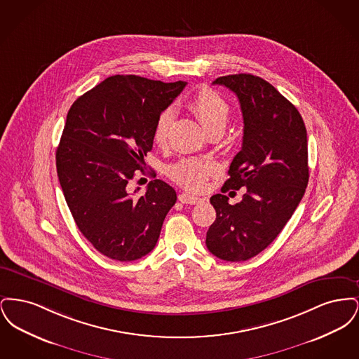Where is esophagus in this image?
<instances>
[{
	"mask_svg": "<svg viewBox=\"0 0 359 359\" xmlns=\"http://www.w3.org/2000/svg\"><path fill=\"white\" fill-rule=\"evenodd\" d=\"M179 201H180L182 203H184V205H198L202 199L198 198V196H195V195H191L189 192H182V194L179 195Z\"/></svg>",
	"mask_w": 359,
	"mask_h": 359,
	"instance_id": "obj_1",
	"label": "esophagus"
}]
</instances>
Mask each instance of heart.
Segmentation results:
<instances>
[{"mask_svg": "<svg viewBox=\"0 0 359 359\" xmlns=\"http://www.w3.org/2000/svg\"><path fill=\"white\" fill-rule=\"evenodd\" d=\"M191 111L202 122L208 133L223 132L231 116L229 102L218 93L208 87L199 88L188 101ZM173 111L172 109L163 110L154 122V140L158 145H165L170 136ZM215 172L214 164L199 157H183L173 163L168 168V175L179 186L191 191H202L208 177Z\"/></svg>", "mask_w": 359, "mask_h": 359, "instance_id": "1", "label": "heart"}]
</instances>
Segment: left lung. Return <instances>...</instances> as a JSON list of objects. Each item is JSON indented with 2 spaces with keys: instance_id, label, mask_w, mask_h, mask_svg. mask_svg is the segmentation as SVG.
Instances as JSON below:
<instances>
[{
  "instance_id": "obj_1",
  "label": "left lung",
  "mask_w": 359,
  "mask_h": 359,
  "mask_svg": "<svg viewBox=\"0 0 359 359\" xmlns=\"http://www.w3.org/2000/svg\"><path fill=\"white\" fill-rule=\"evenodd\" d=\"M212 85L236 93L243 117L242 148L222 192L241 187L247 192L237 205L222 194L210 198L217 218L205 245L214 256L238 262L268 248L300 203L309 177L307 130L297 109L259 76L227 75Z\"/></svg>"
}]
</instances>
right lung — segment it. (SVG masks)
Masks as SVG:
<instances>
[{"label":"right lung","mask_w":359,"mask_h":359,"mask_svg":"<svg viewBox=\"0 0 359 359\" xmlns=\"http://www.w3.org/2000/svg\"><path fill=\"white\" fill-rule=\"evenodd\" d=\"M186 85L114 75L69 107L56 151L57 176L78 229L103 256L135 261L157 243L176 191L156 179L138 198L128 183L152 151L157 116Z\"/></svg>","instance_id":"right-lung-1"}]
</instances>
